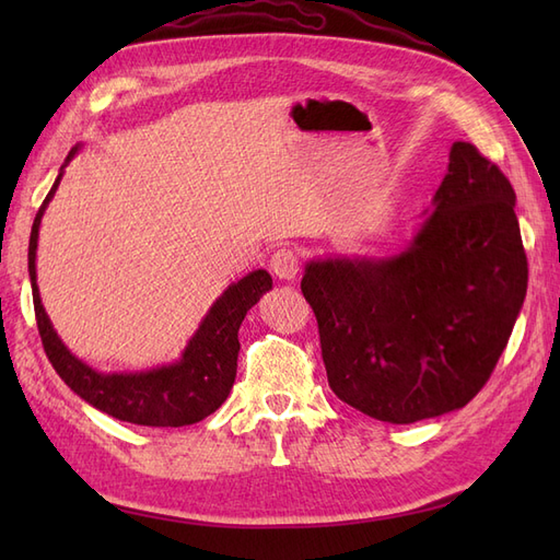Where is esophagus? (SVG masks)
Listing matches in <instances>:
<instances>
[{
	"mask_svg": "<svg viewBox=\"0 0 560 560\" xmlns=\"http://www.w3.org/2000/svg\"><path fill=\"white\" fill-rule=\"evenodd\" d=\"M270 273L280 280L292 282L299 276V257L287 247L273 252V257H270Z\"/></svg>",
	"mask_w": 560,
	"mask_h": 560,
	"instance_id": "34e87169",
	"label": "esophagus"
}]
</instances>
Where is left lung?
Returning a JSON list of instances; mask_svg holds the SVG:
<instances>
[{
  "label": "left lung",
  "instance_id": "1",
  "mask_svg": "<svg viewBox=\"0 0 560 560\" xmlns=\"http://www.w3.org/2000/svg\"><path fill=\"white\" fill-rule=\"evenodd\" d=\"M514 206L500 167L474 144L453 142L432 210L406 247L306 264L301 292L338 399L409 425L477 397L528 290Z\"/></svg>",
  "mask_w": 560,
  "mask_h": 560
}]
</instances>
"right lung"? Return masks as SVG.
Segmentation results:
<instances>
[{"label": "right lung", "instance_id": "obj_1", "mask_svg": "<svg viewBox=\"0 0 560 560\" xmlns=\"http://www.w3.org/2000/svg\"><path fill=\"white\" fill-rule=\"evenodd\" d=\"M81 147L83 144H77L67 154L54 182V189L48 191L30 233L27 270L44 350L67 387L83 401L95 406L97 411L147 428L194 425V422L208 418L226 401L235 381V369H238V329L254 303L268 290H273V280H270L268 270L259 268L252 270L238 282H231L214 299L206 317L200 319L189 343L184 346L179 360L171 364H161L147 371H114V374H105V371H97L79 360L62 343V338L54 329V322H50L42 303L37 284V245L42 217L50 198L58 191L67 163L79 154Z\"/></svg>", "mask_w": 560, "mask_h": 560}]
</instances>
